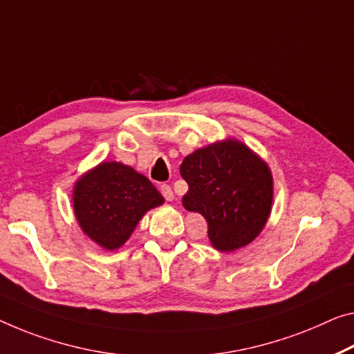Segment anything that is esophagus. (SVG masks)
I'll list each match as a JSON object with an SVG mask.
<instances>
[{
    "instance_id": "obj_1",
    "label": "esophagus",
    "mask_w": 354,
    "mask_h": 354,
    "mask_svg": "<svg viewBox=\"0 0 354 354\" xmlns=\"http://www.w3.org/2000/svg\"><path fill=\"white\" fill-rule=\"evenodd\" d=\"M161 194L165 196V199L166 201H172L174 199V193H172V188L169 187V185H161Z\"/></svg>"
}]
</instances>
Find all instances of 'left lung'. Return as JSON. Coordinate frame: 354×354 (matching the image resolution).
Returning <instances> with one entry per match:
<instances>
[{
    "label": "left lung",
    "mask_w": 354,
    "mask_h": 354,
    "mask_svg": "<svg viewBox=\"0 0 354 354\" xmlns=\"http://www.w3.org/2000/svg\"><path fill=\"white\" fill-rule=\"evenodd\" d=\"M188 183L183 207L207 221L216 250L231 252L263 231L272 205L268 165L237 140L216 142L188 155L180 166Z\"/></svg>",
    "instance_id": "left-lung-1"
}]
</instances>
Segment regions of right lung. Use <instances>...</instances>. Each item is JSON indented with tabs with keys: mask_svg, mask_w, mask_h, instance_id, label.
<instances>
[{
	"mask_svg": "<svg viewBox=\"0 0 354 354\" xmlns=\"http://www.w3.org/2000/svg\"><path fill=\"white\" fill-rule=\"evenodd\" d=\"M165 203L149 178L122 162H101L74 188L80 227L107 250L122 247L147 210Z\"/></svg>",
	"mask_w": 354,
	"mask_h": 354,
	"instance_id": "right-lung-1",
	"label": "right lung"
}]
</instances>
